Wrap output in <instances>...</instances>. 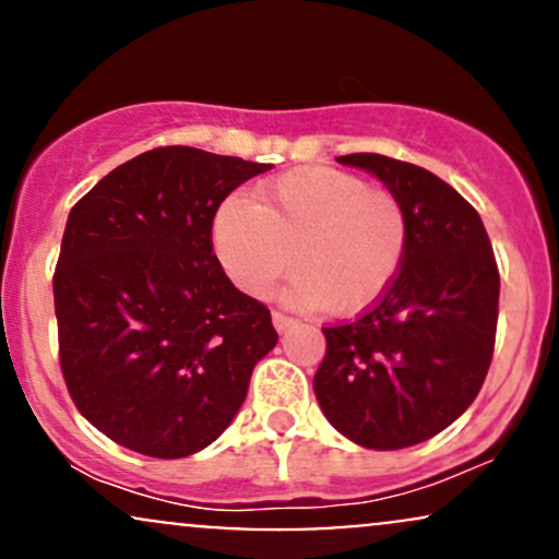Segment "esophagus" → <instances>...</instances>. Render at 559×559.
I'll list each match as a JSON object with an SVG mask.
<instances>
[{
  "instance_id": "34e87169",
  "label": "esophagus",
  "mask_w": 559,
  "mask_h": 559,
  "mask_svg": "<svg viewBox=\"0 0 559 559\" xmlns=\"http://www.w3.org/2000/svg\"><path fill=\"white\" fill-rule=\"evenodd\" d=\"M294 325V320L284 316V312H273V329L278 333H286Z\"/></svg>"
}]
</instances>
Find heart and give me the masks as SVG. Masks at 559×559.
<instances>
[{
	"instance_id": "heart-1",
	"label": "heart",
	"mask_w": 559,
	"mask_h": 559,
	"mask_svg": "<svg viewBox=\"0 0 559 559\" xmlns=\"http://www.w3.org/2000/svg\"><path fill=\"white\" fill-rule=\"evenodd\" d=\"M213 247L249 297H265L292 262L288 305L349 318L394 284L407 252V215L391 191L360 176L299 168L262 183L252 204L228 199L213 221Z\"/></svg>"
}]
</instances>
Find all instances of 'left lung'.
<instances>
[{
	"label": "left lung",
	"instance_id": "1",
	"mask_svg": "<svg viewBox=\"0 0 559 559\" xmlns=\"http://www.w3.org/2000/svg\"><path fill=\"white\" fill-rule=\"evenodd\" d=\"M338 163L376 176L407 215V252L365 316L323 329L316 381L323 415L355 444L404 449L471 407L493 355L499 273L476 210L418 165L383 155Z\"/></svg>",
	"mask_w": 559,
	"mask_h": 559
}]
</instances>
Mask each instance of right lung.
<instances>
[{"instance_id": "1", "label": "right lung", "mask_w": 559, "mask_h": 559, "mask_svg": "<svg viewBox=\"0 0 559 559\" xmlns=\"http://www.w3.org/2000/svg\"><path fill=\"white\" fill-rule=\"evenodd\" d=\"M265 170L163 146L70 210L55 271L62 376L83 418L120 447L159 460L210 447L278 342L267 307L213 254L221 202Z\"/></svg>"}]
</instances>
